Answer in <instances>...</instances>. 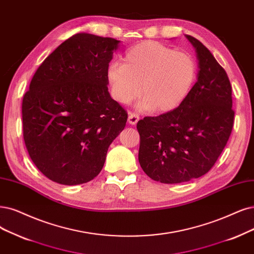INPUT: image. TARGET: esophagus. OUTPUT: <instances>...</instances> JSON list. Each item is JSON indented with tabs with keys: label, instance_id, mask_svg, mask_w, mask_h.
<instances>
[{
	"label": "esophagus",
	"instance_id": "1",
	"mask_svg": "<svg viewBox=\"0 0 254 254\" xmlns=\"http://www.w3.org/2000/svg\"><path fill=\"white\" fill-rule=\"evenodd\" d=\"M139 120V116L136 114V113H128V117H127V122L129 125L135 126Z\"/></svg>",
	"mask_w": 254,
	"mask_h": 254
}]
</instances>
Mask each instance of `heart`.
<instances>
[{
	"label": "heart",
	"instance_id": "heart-1",
	"mask_svg": "<svg viewBox=\"0 0 254 254\" xmlns=\"http://www.w3.org/2000/svg\"><path fill=\"white\" fill-rule=\"evenodd\" d=\"M198 76L192 56L163 44L145 41L128 49L124 64L111 63L107 69L112 97L127 105L140 93V108L159 113L177 109L190 96Z\"/></svg>",
	"mask_w": 254,
	"mask_h": 254
}]
</instances>
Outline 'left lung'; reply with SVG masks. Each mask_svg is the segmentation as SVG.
Returning a JSON list of instances; mask_svg holds the SVG:
<instances>
[{
    "instance_id": "left-lung-1",
    "label": "left lung",
    "mask_w": 254,
    "mask_h": 254,
    "mask_svg": "<svg viewBox=\"0 0 254 254\" xmlns=\"http://www.w3.org/2000/svg\"><path fill=\"white\" fill-rule=\"evenodd\" d=\"M198 76L190 96L177 109L139 120L138 159L151 179L182 183L210 171L233 127L231 84L211 52L194 37Z\"/></svg>"
}]
</instances>
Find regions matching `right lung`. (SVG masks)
Masks as SVG:
<instances>
[{"instance_id":"right-lung-1","label":"right lung","mask_w":254,"mask_h":254,"mask_svg":"<svg viewBox=\"0 0 254 254\" xmlns=\"http://www.w3.org/2000/svg\"><path fill=\"white\" fill-rule=\"evenodd\" d=\"M120 41L77 33L33 75L23 98V135L40 172L64 185L87 183L102 170L127 114L108 90L107 69Z\"/></svg>"}]
</instances>
